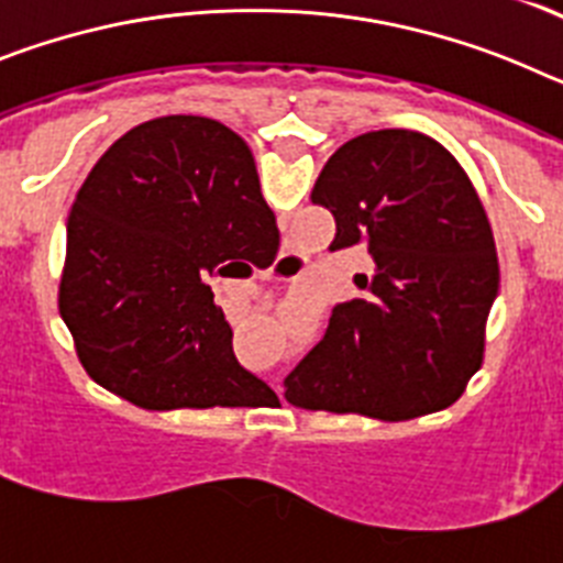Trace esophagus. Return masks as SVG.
I'll return each instance as SVG.
<instances>
[{"label":"esophagus","mask_w":563,"mask_h":563,"mask_svg":"<svg viewBox=\"0 0 563 563\" xmlns=\"http://www.w3.org/2000/svg\"><path fill=\"white\" fill-rule=\"evenodd\" d=\"M285 262H290V256H285V258H282V265H285Z\"/></svg>","instance_id":"34e87169"}]
</instances>
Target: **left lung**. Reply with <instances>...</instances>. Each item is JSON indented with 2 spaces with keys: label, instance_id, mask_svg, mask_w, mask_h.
<instances>
[{
  "label": "left lung",
  "instance_id": "left-lung-1",
  "mask_svg": "<svg viewBox=\"0 0 563 563\" xmlns=\"http://www.w3.org/2000/svg\"><path fill=\"white\" fill-rule=\"evenodd\" d=\"M312 202L335 217L330 251L366 245L361 296L285 377L310 411L411 420L449 409L482 366L499 292L494 231L454 154L422 132L357 134L318 174Z\"/></svg>",
  "mask_w": 563,
  "mask_h": 563
}]
</instances>
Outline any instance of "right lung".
<instances>
[{"label":"right lung","instance_id":"obj_1","mask_svg":"<svg viewBox=\"0 0 563 563\" xmlns=\"http://www.w3.org/2000/svg\"><path fill=\"white\" fill-rule=\"evenodd\" d=\"M278 236L247 143L200 114L129 129L76 194L58 312L78 361L141 409L265 406L208 276Z\"/></svg>","mask_w":563,"mask_h":563}]
</instances>
